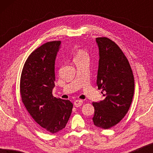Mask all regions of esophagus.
I'll return each mask as SVG.
<instances>
[{
    "label": "esophagus",
    "mask_w": 153,
    "mask_h": 153,
    "mask_svg": "<svg viewBox=\"0 0 153 153\" xmlns=\"http://www.w3.org/2000/svg\"><path fill=\"white\" fill-rule=\"evenodd\" d=\"M74 104L76 107H79V106H81L83 104V101L81 100H75Z\"/></svg>",
    "instance_id": "1"
}]
</instances>
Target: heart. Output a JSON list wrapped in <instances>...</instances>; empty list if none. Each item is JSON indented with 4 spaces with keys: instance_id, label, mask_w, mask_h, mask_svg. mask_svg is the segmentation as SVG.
<instances>
[{
    "instance_id": "b5f03b06",
    "label": "heart",
    "mask_w": 153,
    "mask_h": 153,
    "mask_svg": "<svg viewBox=\"0 0 153 153\" xmlns=\"http://www.w3.org/2000/svg\"><path fill=\"white\" fill-rule=\"evenodd\" d=\"M83 57H88L87 56V53H85L84 51L83 50H78L76 51V54H75L74 60V59H77V58H83Z\"/></svg>"
}]
</instances>
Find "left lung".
I'll return each mask as SVG.
<instances>
[{
	"instance_id": "left-lung-1",
	"label": "left lung",
	"mask_w": 153,
	"mask_h": 153,
	"mask_svg": "<svg viewBox=\"0 0 153 153\" xmlns=\"http://www.w3.org/2000/svg\"><path fill=\"white\" fill-rule=\"evenodd\" d=\"M100 52L97 85L104 99L93 102L95 126L109 129L127 114L132 102L134 79L127 58L116 43L106 37L96 38Z\"/></svg>"
}]
</instances>
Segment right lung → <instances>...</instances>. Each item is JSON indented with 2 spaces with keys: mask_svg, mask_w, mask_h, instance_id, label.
Wrapping results in <instances>:
<instances>
[{
  "mask_svg": "<svg viewBox=\"0 0 153 153\" xmlns=\"http://www.w3.org/2000/svg\"><path fill=\"white\" fill-rule=\"evenodd\" d=\"M60 42H48L35 49L25 62L20 79L23 104L43 130L52 134L65 127L73 108L70 100L52 95L55 60Z\"/></svg>",
  "mask_w": 153,
  "mask_h": 153,
  "instance_id": "obj_1",
  "label": "right lung"
}]
</instances>
